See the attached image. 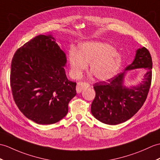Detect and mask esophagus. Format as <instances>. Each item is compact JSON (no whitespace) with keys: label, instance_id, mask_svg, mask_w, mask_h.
Returning <instances> with one entry per match:
<instances>
[{"label":"esophagus","instance_id":"1","mask_svg":"<svg viewBox=\"0 0 160 160\" xmlns=\"http://www.w3.org/2000/svg\"><path fill=\"white\" fill-rule=\"evenodd\" d=\"M88 87H89V84L88 83L84 82H79L77 84L76 91L78 93H80V92H81V91H82L84 88Z\"/></svg>","mask_w":160,"mask_h":160}]
</instances>
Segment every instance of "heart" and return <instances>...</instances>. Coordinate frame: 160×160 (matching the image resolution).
Returning <instances> with one entry per match:
<instances>
[{"instance_id":"b5f03b06","label":"heart","mask_w":160,"mask_h":160,"mask_svg":"<svg viewBox=\"0 0 160 160\" xmlns=\"http://www.w3.org/2000/svg\"><path fill=\"white\" fill-rule=\"evenodd\" d=\"M122 57L110 44L98 42H88L80 44L78 52L74 50L69 53L70 72L73 78H80L88 69L99 80L112 78L119 72Z\"/></svg>"}]
</instances>
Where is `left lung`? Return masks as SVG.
Here are the masks:
<instances>
[{
  "label": "left lung",
  "mask_w": 160,
  "mask_h": 160,
  "mask_svg": "<svg viewBox=\"0 0 160 160\" xmlns=\"http://www.w3.org/2000/svg\"><path fill=\"white\" fill-rule=\"evenodd\" d=\"M152 65L150 52L142 47L136 50L134 60L123 72L106 82L95 83V98L91 104V113L94 117L108 125H117L131 118L147 98L152 79ZM138 68L147 69L142 82L137 86H125L126 71Z\"/></svg>",
  "instance_id": "1"
}]
</instances>
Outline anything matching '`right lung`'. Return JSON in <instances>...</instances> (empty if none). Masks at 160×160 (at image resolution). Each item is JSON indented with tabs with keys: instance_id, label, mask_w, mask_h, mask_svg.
Segmentation results:
<instances>
[{
	"instance_id": "1",
	"label": "right lung",
	"mask_w": 160,
	"mask_h": 160,
	"mask_svg": "<svg viewBox=\"0 0 160 160\" xmlns=\"http://www.w3.org/2000/svg\"><path fill=\"white\" fill-rule=\"evenodd\" d=\"M67 57L52 35H39L14 54L10 84L15 103L28 119L53 124L68 112L76 82L66 76Z\"/></svg>"
}]
</instances>
